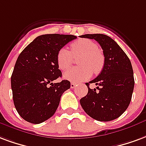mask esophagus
I'll list each match as a JSON object with an SVG mask.
<instances>
[{
  "label": "esophagus",
  "mask_w": 146,
  "mask_h": 146,
  "mask_svg": "<svg viewBox=\"0 0 146 146\" xmlns=\"http://www.w3.org/2000/svg\"><path fill=\"white\" fill-rule=\"evenodd\" d=\"M75 87H76V84H75V83H71V84H70V87H71L72 89L74 88Z\"/></svg>",
  "instance_id": "1"
}]
</instances>
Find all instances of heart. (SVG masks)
I'll list each match as a JSON object with an SVG mask.
<instances>
[{"instance_id": "obj_1", "label": "heart", "mask_w": 146, "mask_h": 146, "mask_svg": "<svg viewBox=\"0 0 146 146\" xmlns=\"http://www.w3.org/2000/svg\"><path fill=\"white\" fill-rule=\"evenodd\" d=\"M71 52L67 48H60L57 53L56 61L61 70H66L73 62L74 57H79L77 63L80 66L70 68L64 73V78L70 81H84L92 75L98 74L102 70L105 58L98 45L94 41L80 38L70 45Z\"/></svg>"}]
</instances>
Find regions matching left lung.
<instances>
[{
    "label": "left lung",
    "instance_id": "1",
    "mask_svg": "<svg viewBox=\"0 0 146 146\" xmlns=\"http://www.w3.org/2000/svg\"><path fill=\"white\" fill-rule=\"evenodd\" d=\"M82 38L94 39L103 49L105 62L103 70L90 84V89L80 99L82 108L90 117L100 121H109L120 117L128 108L133 93V70L130 59L117 42L103 34H87Z\"/></svg>",
    "mask_w": 146,
    "mask_h": 146
}]
</instances>
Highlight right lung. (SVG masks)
Masks as SVG:
<instances>
[{"label": "right lung", "instance_id": "1", "mask_svg": "<svg viewBox=\"0 0 146 146\" xmlns=\"http://www.w3.org/2000/svg\"><path fill=\"white\" fill-rule=\"evenodd\" d=\"M76 38L73 35H42L18 57L11 78L13 100L19 115L28 122L40 124L50 118L62 94L70 88L66 80L53 81L62 76L56 61L58 52Z\"/></svg>", "mask_w": 146, "mask_h": 146}]
</instances>
